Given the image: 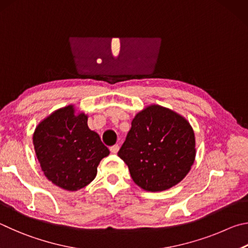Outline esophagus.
<instances>
[{"label":"esophagus","mask_w":248,"mask_h":248,"mask_svg":"<svg viewBox=\"0 0 248 248\" xmlns=\"http://www.w3.org/2000/svg\"><path fill=\"white\" fill-rule=\"evenodd\" d=\"M120 150V146L119 145H114V146H112V147H110V151L112 154H117V151Z\"/></svg>","instance_id":"esophagus-1"}]
</instances>
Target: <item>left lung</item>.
Instances as JSON below:
<instances>
[{
  "instance_id": "8db88e82",
  "label": "left lung",
  "mask_w": 248,
  "mask_h": 248,
  "mask_svg": "<svg viewBox=\"0 0 248 248\" xmlns=\"http://www.w3.org/2000/svg\"><path fill=\"white\" fill-rule=\"evenodd\" d=\"M189 122L170 108L150 104L138 112L119 151L135 184L148 192L173 187L187 175L196 157Z\"/></svg>"
}]
</instances>
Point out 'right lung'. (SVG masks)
Returning a JSON list of instances; mask_svg holds the SVG:
<instances>
[{
    "label": "right lung",
    "mask_w": 248,
    "mask_h": 248,
    "mask_svg": "<svg viewBox=\"0 0 248 248\" xmlns=\"http://www.w3.org/2000/svg\"><path fill=\"white\" fill-rule=\"evenodd\" d=\"M88 115L69 104L42 120L34 129V153L43 174L59 187L75 192L97 175L110 150L87 124Z\"/></svg>",
    "instance_id": "1"
}]
</instances>
